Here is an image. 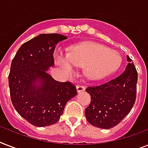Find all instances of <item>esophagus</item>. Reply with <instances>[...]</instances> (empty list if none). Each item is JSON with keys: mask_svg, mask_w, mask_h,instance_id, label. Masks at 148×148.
Here are the masks:
<instances>
[{"mask_svg": "<svg viewBox=\"0 0 148 148\" xmlns=\"http://www.w3.org/2000/svg\"><path fill=\"white\" fill-rule=\"evenodd\" d=\"M77 92L78 93L83 92V91L85 90V88L82 85H77Z\"/></svg>", "mask_w": 148, "mask_h": 148, "instance_id": "34e87169", "label": "esophagus"}]
</instances>
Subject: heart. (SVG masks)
Instances as JSON below:
<instances>
[{
    "label": "heart",
    "instance_id": "obj_1",
    "mask_svg": "<svg viewBox=\"0 0 148 148\" xmlns=\"http://www.w3.org/2000/svg\"><path fill=\"white\" fill-rule=\"evenodd\" d=\"M55 60L67 74H75L76 67H84L88 79L98 80L118 69L121 57L104 45L89 41L72 47L68 53L58 51Z\"/></svg>",
    "mask_w": 148,
    "mask_h": 148
}]
</instances>
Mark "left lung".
<instances>
[{
	"instance_id": "8db88e82",
	"label": "left lung",
	"mask_w": 148,
	"mask_h": 148,
	"mask_svg": "<svg viewBox=\"0 0 148 148\" xmlns=\"http://www.w3.org/2000/svg\"><path fill=\"white\" fill-rule=\"evenodd\" d=\"M120 76L99 85L88 87L90 103L85 109L86 119L93 126L110 129L118 124L135 103L138 72L132 60Z\"/></svg>"
}]
</instances>
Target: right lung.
<instances>
[{
  "label": "right lung",
  "mask_w": 148,
  "mask_h": 148,
  "mask_svg": "<svg viewBox=\"0 0 148 148\" xmlns=\"http://www.w3.org/2000/svg\"><path fill=\"white\" fill-rule=\"evenodd\" d=\"M59 34H42L20 47L13 59L8 81L15 110L37 127L54 124L66 103L77 95L71 82L55 81L47 73L54 65L56 45L67 39Z\"/></svg>",
  "instance_id": "right-lung-1"
}]
</instances>
